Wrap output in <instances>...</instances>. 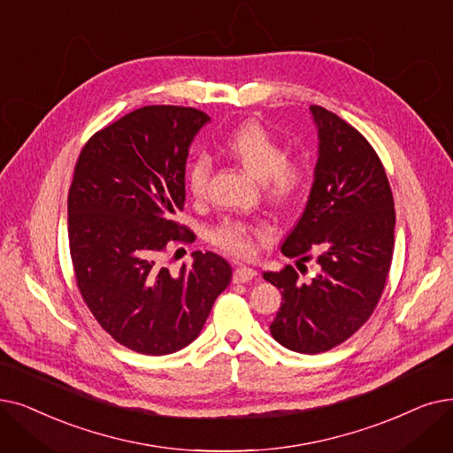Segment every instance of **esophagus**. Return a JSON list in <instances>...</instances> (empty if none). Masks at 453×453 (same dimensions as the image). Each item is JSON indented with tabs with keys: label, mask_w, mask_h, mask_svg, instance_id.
Returning <instances> with one entry per match:
<instances>
[{
	"label": "esophagus",
	"mask_w": 453,
	"mask_h": 453,
	"mask_svg": "<svg viewBox=\"0 0 453 453\" xmlns=\"http://www.w3.org/2000/svg\"><path fill=\"white\" fill-rule=\"evenodd\" d=\"M255 275H257V270H253L250 266H239L233 273V281L234 283H248L255 278Z\"/></svg>",
	"instance_id": "obj_1"
}]
</instances>
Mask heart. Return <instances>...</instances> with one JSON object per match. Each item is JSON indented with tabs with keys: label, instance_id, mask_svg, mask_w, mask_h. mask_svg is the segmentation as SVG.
Listing matches in <instances>:
<instances>
[{
	"label": "heart",
	"instance_id": "1",
	"mask_svg": "<svg viewBox=\"0 0 453 453\" xmlns=\"http://www.w3.org/2000/svg\"><path fill=\"white\" fill-rule=\"evenodd\" d=\"M222 151L263 181V192L275 205L296 202L307 187V166L296 157L285 155L283 144L259 122H244L234 127L222 142ZM211 178V161L194 157L185 168V187L192 198L203 200ZM272 229L257 220L224 219L211 231V241L227 253L250 257L257 242H268Z\"/></svg>",
	"mask_w": 453,
	"mask_h": 453
}]
</instances>
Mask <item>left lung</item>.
<instances>
[{
	"mask_svg": "<svg viewBox=\"0 0 453 453\" xmlns=\"http://www.w3.org/2000/svg\"><path fill=\"white\" fill-rule=\"evenodd\" d=\"M319 161L305 211L283 255L298 268L319 251V273L302 283L290 265L263 278L283 302L272 337L298 353H322L348 341L376 309L395 250V198L376 150L335 112L311 105Z\"/></svg>",
	"mask_w": 453,
	"mask_h": 453,
	"instance_id": "1",
	"label": "left lung"
}]
</instances>
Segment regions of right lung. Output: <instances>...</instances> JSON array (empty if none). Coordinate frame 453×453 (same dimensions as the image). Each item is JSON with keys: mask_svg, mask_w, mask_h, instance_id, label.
Instances as JSON below:
<instances>
[{"mask_svg": "<svg viewBox=\"0 0 453 453\" xmlns=\"http://www.w3.org/2000/svg\"><path fill=\"white\" fill-rule=\"evenodd\" d=\"M211 118L198 109L148 105L94 133L68 192L75 283L109 335L144 356L188 346L231 281L229 263L194 251L172 273L161 253L194 233L175 222L185 205L188 146Z\"/></svg>", "mask_w": 453, "mask_h": 453, "instance_id": "add662e5", "label": "right lung"}]
</instances>
